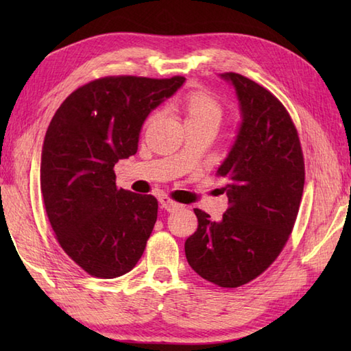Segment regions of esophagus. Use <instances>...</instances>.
Listing matches in <instances>:
<instances>
[{"instance_id":"34e87169","label":"esophagus","mask_w":351,"mask_h":351,"mask_svg":"<svg viewBox=\"0 0 351 351\" xmlns=\"http://www.w3.org/2000/svg\"><path fill=\"white\" fill-rule=\"evenodd\" d=\"M160 204H161V206L164 208V210H167V211H176V210H180V208H182L181 204L173 202V200H171L167 196H161L160 197Z\"/></svg>"}]
</instances>
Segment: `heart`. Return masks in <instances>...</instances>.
<instances>
[{"label":"heart","instance_id":"heart-1","mask_svg":"<svg viewBox=\"0 0 351 351\" xmlns=\"http://www.w3.org/2000/svg\"><path fill=\"white\" fill-rule=\"evenodd\" d=\"M182 107L185 110V122L190 121H211L217 122L221 117V110L219 102L211 95L202 90L190 92L184 96ZM155 116L149 117V122H152Z\"/></svg>","mask_w":351,"mask_h":351}]
</instances>
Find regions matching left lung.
Instances as JSON below:
<instances>
[{
    "label": "left lung",
    "mask_w": 351,
    "mask_h": 351,
    "mask_svg": "<svg viewBox=\"0 0 351 351\" xmlns=\"http://www.w3.org/2000/svg\"><path fill=\"white\" fill-rule=\"evenodd\" d=\"M234 87L241 122L217 175L229 208L220 221L195 210L199 226L185 256L200 278L237 288L267 270L293 230L304 185L297 130L274 95L240 73H220Z\"/></svg>",
    "instance_id": "left-lung-1"
}]
</instances>
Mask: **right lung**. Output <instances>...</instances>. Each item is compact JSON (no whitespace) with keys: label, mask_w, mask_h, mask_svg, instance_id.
Here are the masks:
<instances>
[{"label":"right lung","mask_w":351,"mask_h":351,"mask_svg":"<svg viewBox=\"0 0 351 351\" xmlns=\"http://www.w3.org/2000/svg\"><path fill=\"white\" fill-rule=\"evenodd\" d=\"M184 77H107L71 93L45 134L40 191L63 250L88 274L131 271L158 213L151 195L117 190L114 164L138 149L151 111L173 96Z\"/></svg>","instance_id":"obj_1"}]
</instances>
